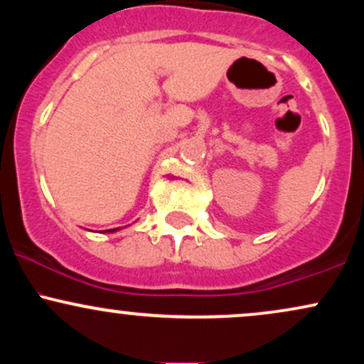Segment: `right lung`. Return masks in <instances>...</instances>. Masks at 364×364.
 <instances>
[{"mask_svg": "<svg viewBox=\"0 0 364 364\" xmlns=\"http://www.w3.org/2000/svg\"><path fill=\"white\" fill-rule=\"evenodd\" d=\"M121 228H116V229H107V231H104V232H116V231H119Z\"/></svg>", "mask_w": 364, "mask_h": 364, "instance_id": "add662e5", "label": "right lung"}]
</instances>
